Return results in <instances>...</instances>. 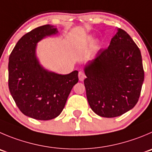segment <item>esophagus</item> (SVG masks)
<instances>
[{"label":"esophagus","mask_w":152,"mask_h":152,"mask_svg":"<svg viewBox=\"0 0 152 152\" xmlns=\"http://www.w3.org/2000/svg\"><path fill=\"white\" fill-rule=\"evenodd\" d=\"M85 77H86V76H85L84 72H81V71H80V72H79L78 77H79V80H80V81H83V80H84Z\"/></svg>","instance_id":"esophagus-1"}]
</instances>
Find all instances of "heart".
<instances>
[{
  "label": "heart",
  "instance_id": "heart-1",
  "mask_svg": "<svg viewBox=\"0 0 152 152\" xmlns=\"http://www.w3.org/2000/svg\"><path fill=\"white\" fill-rule=\"evenodd\" d=\"M94 42H95V38H94L92 36H89V37H88L87 38H86V44L88 45H91ZM100 48H101L100 42H95L94 43V45H92V50H93V51H98Z\"/></svg>",
  "mask_w": 152,
  "mask_h": 152
}]
</instances>
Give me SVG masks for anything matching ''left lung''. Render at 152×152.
Masks as SVG:
<instances>
[{"mask_svg": "<svg viewBox=\"0 0 152 152\" xmlns=\"http://www.w3.org/2000/svg\"><path fill=\"white\" fill-rule=\"evenodd\" d=\"M83 69L88 102L97 115L119 116L137 104L144 81L142 56L125 30L117 29L109 47Z\"/></svg>", "mask_w": 152, "mask_h": 152, "instance_id": "obj_1", "label": "left lung"}]
</instances>
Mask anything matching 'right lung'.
<instances>
[{"label":"right lung","instance_id":"add662e5","mask_svg":"<svg viewBox=\"0 0 152 152\" xmlns=\"http://www.w3.org/2000/svg\"><path fill=\"white\" fill-rule=\"evenodd\" d=\"M50 24L34 29L23 36L9 58V89L23 114L37 120H50L63 111L78 72L61 75L48 70L37 54V44L46 37L57 35Z\"/></svg>","mask_w":152,"mask_h":152}]
</instances>
